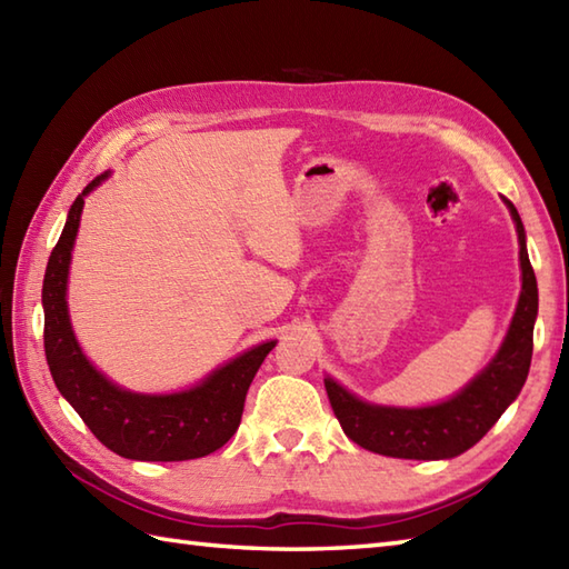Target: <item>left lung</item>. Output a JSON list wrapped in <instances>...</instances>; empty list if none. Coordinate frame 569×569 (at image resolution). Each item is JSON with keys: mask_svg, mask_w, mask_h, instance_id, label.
Segmentation results:
<instances>
[{"mask_svg": "<svg viewBox=\"0 0 569 569\" xmlns=\"http://www.w3.org/2000/svg\"><path fill=\"white\" fill-rule=\"evenodd\" d=\"M509 208L521 259V296L499 352L447 401L401 408L361 401L342 383L325 377L330 406L349 440L369 452L398 459H452L467 452L491 430L493 422L521 393L533 357V325L538 318V283L526 249V229L511 200Z\"/></svg>", "mask_w": 569, "mask_h": 569, "instance_id": "1", "label": "left lung"}]
</instances>
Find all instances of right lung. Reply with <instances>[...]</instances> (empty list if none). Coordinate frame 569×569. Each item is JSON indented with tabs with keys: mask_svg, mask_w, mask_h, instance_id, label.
Instances as JSON below:
<instances>
[{
	"mask_svg": "<svg viewBox=\"0 0 569 569\" xmlns=\"http://www.w3.org/2000/svg\"><path fill=\"white\" fill-rule=\"evenodd\" d=\"M110 178L88 183L70 204L68 220L43 276V347L60 396L107 450L139 462H183L210 455L232 438L244 398L261 361L276 340L247 349L217 367L190 389L176 393H137L122 389L84 357L68 312V273L84 198Z\"/></svg>",
	"mask_w": 569,
	"mask_h": 569,
	"instance_id": "right-lung-1",
	"label": "right lung"
}]
</instances>
